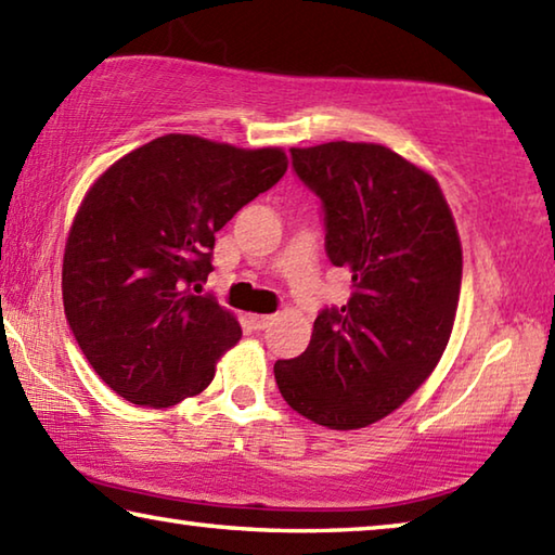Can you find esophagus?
<instances>
[{
    "mask_svg": "<svg viewBox=\"0 0 555 555\" xmlns=\"http://www.w3.org/2000/svg\"><path fill=\"white\" fill-rule=\"evenodd\" d=\"M276 315H269V313H251L249 315V323L255 325V331H264L271 323H274Z\"/></svg>",
    "mask_w": 555,
    "mask_h": 555,
    "instance_id": "1",
    "label": "esophagus"
}]
</instances>
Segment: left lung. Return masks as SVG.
Wrapping results in <instances>:
<instances>
[{"label":"left lung","instance_id":"obj_1","mask_svg":"<svg viewBox=\"0 0 555 555\" xmlns=\"http://www.w3.org/2000/svg\"><path fill=\"white\" fill-rule=\"evenodd\" d=\"M291 158L323 201L325 251L354 291L315 318L304 354L274 364L276 384L313 424L364 428L397 411L443 357L463 247L436 178L391 149L327 142Z\"/></svg>","mask_w":555,"mask_h":555}]
</instances>
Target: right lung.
<instances>
[{
  "mask_svg": "<svg viewBox=\"0 0 555 555\" xmlns=\"http://www.w3.org/2000/svg\"><path fill=\"white\" fill-rule=\"evenodd\" d=\"M284 149L166 134L134 149L82 198L63 255V306L92 370L139 406L201 393L242 327L193 288L215 232L286 173Z\"/></svg>",
  "mask_w": 555,
  "mask_h": 555,
  "instance_id": "add662e5",
  "label": "right lung"
}]
</instances>
